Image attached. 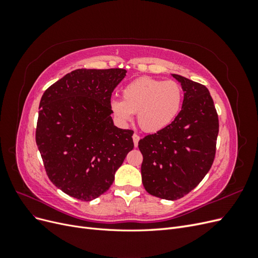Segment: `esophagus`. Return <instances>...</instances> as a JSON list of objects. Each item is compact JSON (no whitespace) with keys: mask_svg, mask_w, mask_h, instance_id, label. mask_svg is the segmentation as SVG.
I'll return each mask as SVG.
<instances>
[{"mask_svg":"<svg viewBox=\"0 0 258 258\" xmlns=\"http://www.w3.org/2000/svg\"><path fill=\"white\" fill-rule=\"evenodd\" d=\"M132 139H134L135 146H138V143H139V141H140V136H138L137 134H135L134 136H132Z\"/></svg>","mask_w":258,"mask_h":258,"instance_id":"34e87169","label":"esophagus"}]
</instances>
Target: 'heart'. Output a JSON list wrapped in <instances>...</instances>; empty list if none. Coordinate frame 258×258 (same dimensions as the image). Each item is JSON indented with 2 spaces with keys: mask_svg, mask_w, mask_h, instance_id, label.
I'll list each match as a JSON object with an SVG mask.
<instances>
[{
  "mask_svg": "<svg viewBox=\"0 0 258 258\" xmlns=\"http://www.w3.org/2000/svg\"><path fill=\"white\" fill-rule=\"evenodd\" d=\"M183 88L175 81L139 77L124 86L122 99H113L111 110L121 122H130L138 114L139 126L145 132L167 128L181 111Z\"/></svg>",
  "mask_w": 258,
  "mask_h": 258,
  "instance_id": "b5f03b06",
  "label": "heart"
}]
</instances>
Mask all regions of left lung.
Instances as JSON below:
<instances>
[{
    "instance_id": "1",
    "label": "left lung",
    "mask_w": 258,
    "mask_h": 258,
    "mask_svg": "<svg viewBox=\"0 0 258 258\" xmlns=\"http://www.w3.org/2000/svg\"><path fill=\"white\" fill-rule=\"evenodd\" d=\"M182 85V110L169 126L139 141L142 183L148 194L176 200L191 191L212 167L218 116L205 85L172 74Z\"/></svg>"
}]
</instances>
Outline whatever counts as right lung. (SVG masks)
<instances>
[{
  "instance_id": "1",
  "label": "right lung",
  "mask_w": 258,
  "mask_h": 258,
  "mask_svg": "<svg viewBox=\"0 0 258 258\" xmlns=\"http://www.w3.org/2000/svg\"><path fill=\"white\" fill-rule=\"evenodd\" d=\"M124 69H79L45 90L35 140L54 186L90 201L114 182L116 170L134 148L129 129L114 126L111 97Z\"/></svg>"
}]
</instances>
